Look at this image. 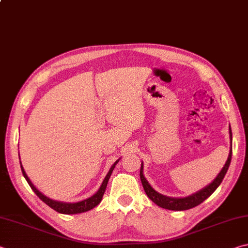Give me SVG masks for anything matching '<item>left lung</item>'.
<instances>
[{
	"label": "left lung",
	"instance_id": "1",
	"mask_svg": "<svg viewBox=\"0 0 248 248\" xmlns=\"http://www.w3.org/2000/svg\"><path fill=\"white\" fill-rule=\"evenodd\" d=\"M230 140H231V150H230L229 157L226 159L223 169H222L220 173L217 174L215 180H213L211 184H209L208 186L202 188L201 190L197 191L195 194H192L188 197H185V198H173V197H166L164 195L158 194L157 191H155L152 188V186L149 184L148 180H146V178L144 177L143 163H141L140 178H141L142 186L144 188L146 196H148L155 204H157L158 207L169 209V210H174V211H183V210L191 209L196 207V205L200 204L201 202H203V201L207 199L208 197L211 196L217 188L220 186V184L222 183V180H223L226 171L229 170L231 158H232V130H231V127H230Z\"/></svg>",
	"mask_w": 248,
	"mask_h": 248
}]
</instances>
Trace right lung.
<instances>
[{"label": "right lung", "mask_w": 248, "mask_h": 248, "mask_svg": "<svg viewBox=\"0 0 248 248\" xmlns=\"http://www.w3.org/2000/svg\"><path fill=\"white\" fill-rule=\"evenodd\" d=\"M119 162L116 161L114 163V165L110 167V170H109L108 174L106 175V177H105L104 182L102 184V186L99 187V189L97 190L95 195H93L90 198H87L83 201H78V202H75V203H68V202H61V201H56V200H52L48 198V197H46L43 192H40L37 188L33 186V184L31 182V179L28 178V176L26 174V171L24 170V167L23 165L20 164V169H22V173L24 175L25 179L27 180V183L29 186H31V189L33 190V192L39 197V198L44 201L46 204H48L50 208H52L53 210H56L57 212L59 213H63V215H77V213H82V212H86V211H90L91 209L95 208L96 205H97L100 201L103 199V196L105 194V190H106V187H107V184H108V180L110 178V175L112 173V170H114L115 166L117 165V163Z\"/></svg>", "instance_id": "add662e5"}]
</instances>
